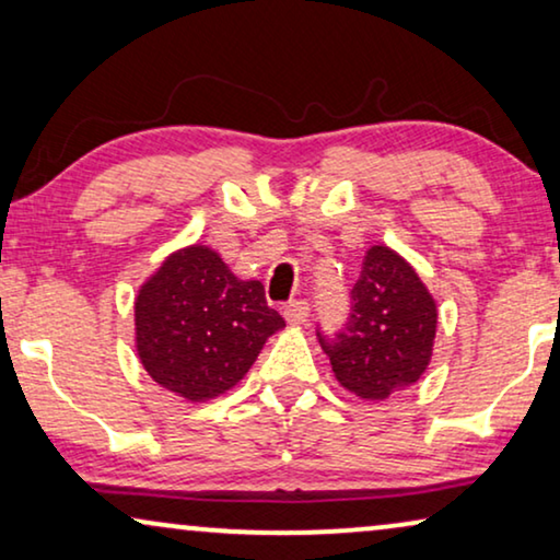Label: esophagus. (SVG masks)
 I'll list each match as a JSON object with an SVG mask.
<instances>
[{
    "instance_id": "obj_1",
    "label": "esophagus",
    "mask_w": 560,
    "mask_h": 560,
    "mask_svg": "<svg viewBox=\"0 0 560 560\" xmlns=\"http://www.w3.org/2000/svg\"><path fill=\"white\" fill-rule=\"evenodd\" d=\"M282 316L290 326H301L305 318H308V303L305 301H288L282 305Z\"/></svg>"
}]
</instances>
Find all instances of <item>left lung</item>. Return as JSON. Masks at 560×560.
I'll return each instance as SVG.
<instances>
[{
    "instance_id": "1",
    "label": "left lung",
    "mask_w": 560,
    "mask_h": 560,
    "mask_svg": "<svg viewBox=\"0 0 560 560\" xmlns=\"http://www.w3.org/2000/svg\"><path fill=\"white\" fill-rule=\"evenodd\" d=\"M347 331L320 347L336 382L362 400H387L423 377L433 357L439 305L402 255L387 244L366 249Z\"/></svg>"
}]
</instances>
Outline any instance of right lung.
I'll use <instances>...</instances> for the list:
<instances>
[{"label": "right lung", "mask_w": 560, "mask_h": 560, "mask_svg": "<svg viewBox=\"0 0 560 560\" xmlns=\"http://www.w3.org/2000/svg\"><path fill=\"white\" fill-rule=\"evenodd\" d=\"M285 320L259 280H242L209 244L167 255L135 295V349L152 382L186 402L240 385Z\"/></svg>", "instance_id": "add662e5"}]
</instances>
